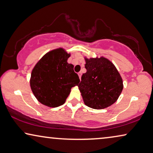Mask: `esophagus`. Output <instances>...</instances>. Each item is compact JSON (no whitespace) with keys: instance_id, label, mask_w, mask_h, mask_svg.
<instances>
[{"instance_id":"esophagus-1","label":"esophagus","mask_w":153,"mask_h":153,"mask_svg":"<svg viewBox=\"0 0 153 153\" xmlns=\"http://www.w3.org/2000/svg\"><path fill=\"white\" fill-rule=\"evenodd\" d=\"M78 75H79V79H81V75H82V73L81 72H79V73H78Z\"/></svg>"}]
</instances>
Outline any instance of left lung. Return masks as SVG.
Returning <instances> with one entry per match:
<instances>
[{"instance_id": "left-lung-1", "label": "left lung", "mask_w": 153, "mask_h": 153, "mask_svg": "<svg viewBox=\"0 0 153 153\" xmlns=\"http://www.w3.org/2000/svg\"><path fill=\"white\" fill-rule=\"evenodd\" d=\"M87 72L78 87L85 104L93 109H103L116 102L123 90V81L115 66L101 57L85 59Z\"/></svg>"}]
</instances>
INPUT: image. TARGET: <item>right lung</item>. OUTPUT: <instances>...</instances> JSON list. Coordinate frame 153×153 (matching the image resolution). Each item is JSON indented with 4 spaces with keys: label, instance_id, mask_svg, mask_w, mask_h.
Segmentation results:
<instances>
[{
    "label": "right lung",
    "instance_id": "obj_1",
    "mask_svg": "<svg viewBox=\"0 0 153 153\" xmlns=\"http://www.w3.org/2000/svg\"><path fill=\"white\" fill-rule=\"evenodd\" d=\"M70 54L60 48L43 56L33 69L30 86L39 102L59 107L65 102L72 87L80 82L74 65L68 63Z\"/></svg>",
    "mask_w": 153,
    "mask_h": 153
}]
</instances>
